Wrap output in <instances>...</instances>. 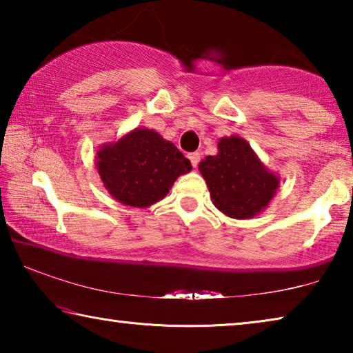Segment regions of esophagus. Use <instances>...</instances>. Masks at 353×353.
<instances>
[{
    "label": "esophagus",
    "mask_w": 353,
    "mask_h": 353,
    "mask_svg": "<svg viewBox=\"0 0 353 353\" xmlns=\"http://www.w3.org/2000/svg\"><path fill=\"white\" fill-rule=\"evenodd\" d=\"M188 159H190L191 165H193V168H196V166H198V163H199V160H201V154L199 152H191V154H188Z\"/></svg>",
    "instance_id": "esophagus-1"
}]
</instances>
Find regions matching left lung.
Masks as SVG:
<instances>
[{
  "label": "left lung",
  "instance_id": "obj_1",
  "mask_svg": "<svg viewBox=\"0 0 353 353\" xmlns=\"http://www.w3.org/2000/svg\"><path fill=\"white\" fill-rule=\"evenodd\" d=\"M199 171L210 191L213 205L225 216L250 219L270 205L280 177L268 170L240 135L223 137L218 154L207 155Z\"/></svg>",
  "mask_w": 353,
  "mask_h": 353
}]
</instances>
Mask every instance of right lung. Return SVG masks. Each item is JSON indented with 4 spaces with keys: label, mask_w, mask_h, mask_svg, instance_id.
<instances>
[{
    "label": "right lung",
    "mask_w": 353,
    "mask_h": 353,
    "mask_svg": "<svg viewBox=\"0 0 353 353\" xmlns=\"http://www.w3.org/2000/svg\"><path fill=\"white\" fill-rule=\"evenodd\" d=\"M97 170L104 188L124 205L148 208L170 193L191 163L176 145L148 128H135L97 152Z\"/></svg>",
    "instance_id": "add662e5"
}]
</instances>
